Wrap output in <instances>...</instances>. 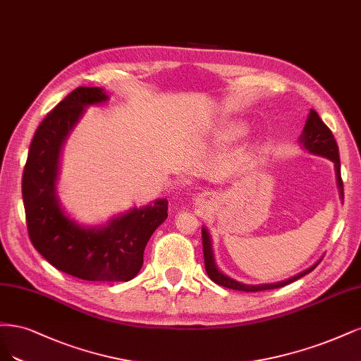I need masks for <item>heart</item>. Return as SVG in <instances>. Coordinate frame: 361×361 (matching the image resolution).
<instances>
[{
    "label": "heart",
    "mask_w": 361,
    "mask_h": 361,
    "mask_svg": "<svg viewBox=\"0 0 361 361\" xmlns=\"http://www.w3.org/2000/svg\"><path fill=\"white\" fill-rule=\"evenodd\" d=\"M216 136L222 141H237L247 133V124L243 121H222L216 126Z\"/></svg>",
    "instance_id": "obj_1"
}]
</instances>
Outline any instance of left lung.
<instances>
[{
	"instance_id": "obj_1",
	"label": "left lung",
	"mask_w": 361,
	"mask_h": 361,
	"mask_svg": "<svg viewBox=\"0 0 361 361\" xmlns=\"http://www.w3.org/2000/svg\"><path fill=\"white\" fill-rule=\"evenodd\" d=\"M300 144L306 151H309L310 154L315 156H321L331 160L334 164V169H336V181H337V188H339V193H341V200H343V183H342V177H341V160H339V147H337L336 139L331 133V130L329 129L327 126L324 124V121L319 118V115L317 111L310 109L307 120L305 124L303 133L300 135ZM202 249H204V261H205V270L208 277L212 281L220 286H225L229 289H235V290H244V293H258V290H267V289H276V288H282L285 285L293 283L297 279L306 276L307 273H310L312 270L317 269V265L321 262V259L318 262L313 264L312 267H309L307 270L301 271L293 277L286 279V281L282 282H276V283H262V285H247L235 281V279L229 277L228 274L222 273L219 270V267L216 265L214 261V253H213V244H212V237L210 232L205 226H202Z\"/></svg>"
}]
</instances>
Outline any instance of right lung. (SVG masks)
Wrapping results in <instances>:
<instances>
[{
	"mask_svg": "<svg viewBox=\"0 0 361 361\" xmlns=\"http://www.w3.org/2000/svg\"><path fill=\"white\" fill-rule=\"evenodd\" d=\"M108 100L100 87H78L46 115L30 145L22 197L32 246L55 269L90 282H127L141 270L149 237L168 217V201L133 207L104 225L87 226L67 214L56 192L68 135L85 108Z\"/></svg>",
	"mask_w": 361,
	"mask_h": 361,
	"instance_id": "add662e5",
	"label": "right lung"
}]
</instances>
